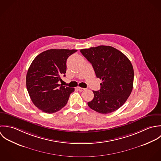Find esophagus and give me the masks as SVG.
Instances as JSON below:
<instances>
[{"mask_svg": "<svg viewBox=\"0 0 161 161\" xmlns=\"http://www.w3.org/2000/svg\"><path fill=\"white\" fill-rule=\"evenodd\" d=\"M77 89H78V91H80V92H83V91H84V90H85V88H81V87H78V88H77Z\"/></svg>", "mask_w": 161, "mask_h": 161, "instance_id": "esophagus-1", "label": "esophagus"}]
</instances>
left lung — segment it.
<instances>
[{"mask_svg":"<svg viewBox=\"0 0 161 161\" xmlns=\"http://www.w3.org/2000/svg\"><path fill=\"white\" fill-rule=\"evenodd\" d=\"M80 52L92 64L97 78L102 80L100 90L93 91L94 97L88 103V106L101 114L117 110L133 88L134 69L128 58L111 46L100 45Z\"/></svg>","mask_w":161,"mask_h":161,"instance_id":"obj_1","label":"left lung"}]
</instances>
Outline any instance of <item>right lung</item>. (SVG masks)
Returning <instances> with one entry per match:
<instances>
[{
  "mask_svg": "<svg viewBox=\"0 0 161 161\" xmlns=\"http://www.w3.org/2000/svg\"><path fill=\"white\" fill-rule=\"evenodd\" d=\"M77 50L50 49L37 55L26 76V86L33 103L46 113H53L66 104L74 88L59 84L65 76L67 58Z\"/></svg>",
  "mask_w": 161,
  "mask_h": 161,
  "instance_id": "1",
  "label": "right lung"
}]
</instances>
